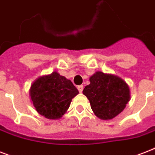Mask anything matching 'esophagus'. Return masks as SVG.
<instances>
[{
	"mask_svg": "<svg viewBox=\"0 0 155 155\" xmlns=\"http://www.w3.org/2000/svg\"><path fill=\"white\" fill-rule=\"evenodd\" d=\"M77 89L79 90V91L81 93L82 91H83V89H84V86H83V85H79V86L77 87Z\"/></svg>",
	"mask_w": 155,
	"mask_h": 155,
	"instance_id": "esophagus-1",
	"label": "esophagus"
}]
</instances>
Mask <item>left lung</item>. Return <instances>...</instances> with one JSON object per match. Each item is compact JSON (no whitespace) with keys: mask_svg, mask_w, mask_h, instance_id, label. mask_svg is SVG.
<instances>
[{"mask_svg":"<svg viewBox=\"0 0 155 155\" xmlns=\"http://www.w3.org/2000/svg\"><path fill=\"white\" fill-rule=\"evenodd\" d=\"M94 114L104 120L111 119L124 110L130 100L127 84L119 76L97 71L83 91Z\"/></svg>","mask_w":155,"mask_h":155,"instance_id":"8db88e82","label":"left lung"}]
</instances>
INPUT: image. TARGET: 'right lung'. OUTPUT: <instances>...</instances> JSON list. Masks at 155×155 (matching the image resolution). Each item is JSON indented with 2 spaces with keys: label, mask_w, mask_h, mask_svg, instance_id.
Segmentation results:
<instances>
[{
  "label": "right lung",
  "mask_w": 155,
  "mask_h": 155,
  "mask_svg": "<svg viewBox=\"0 0 155 155\" xmlns=\"http://www.w3.org/2000/svg\"><path fill=\"white\" fill-rule=\"evenodd\" d=\"M79 91L70 80L57 71L39 77L33 82L29 95L34 107L49 119H58L65 114L71 99Z\"/></svg>",
  "instance_id": "add662e5"
}]
</instances>
